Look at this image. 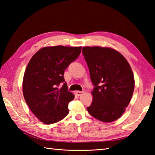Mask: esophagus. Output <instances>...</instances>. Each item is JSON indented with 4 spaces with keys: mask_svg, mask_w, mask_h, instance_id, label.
<instances>
[{
    "mask_svg": "<svg viewBox=\"0 0 155 155\" xmlns=\"http://www.w3.org/2000/svg\"><path fill=\"white\" fill-rule=\"evenodd\" d=\"M75 93H76V94H77V96L79 97V96H81L82 94H83V92L79 91H77L75 92Z\"/></svg>",
    "mask_w": 155,
    "mask_h": 155,
    "instance_id": "1",
    "label": "esophagus"
}]
</instances>
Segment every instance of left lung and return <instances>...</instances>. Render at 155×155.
I'll return each instance as SVG.
<instances>
[{
    "mask_svg": "<svg viewBox=\"0 0 155 155\" xmlns=\"http://www.w3.org/2000/svg\"><path fill=\"white\" fill-rule=\"evenodd\" d=\"M92 83L93 99L88 112L104 123L119 118L132 98L134 78L130 66L119 52L110 47H83Z\"/></svg>",
    "mask_w": 155,
    "mask_h": 155,
    "instance_id": "left-lung-1",
    "label": "left lung"
}]
</instances>
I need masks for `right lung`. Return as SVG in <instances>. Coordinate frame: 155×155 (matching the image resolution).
<instances>
[{
  "label": "right lung",
  "instance_id": "1",
  "mask_svg": "<svg viewBox=\"0 0 155 155\" xmlns=\"http://www.w3.org/2000/svg\"><path fill=\"white\" fill-rule=\"evenodd\" d=\"M81 47H45L32 56L25 71L22 92L26 103L38 119L51 124L68 114V104L74 95L64 83V72L78 58Z\"/></svg>",
  "mask_w": 155,
  "mask_h": 155
}]
</instances>
